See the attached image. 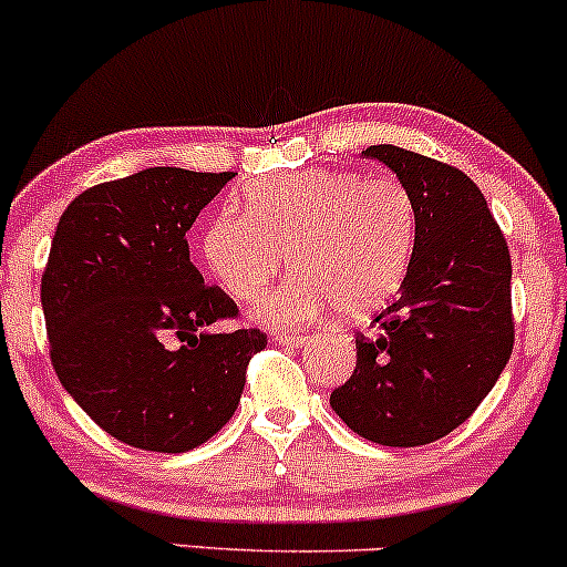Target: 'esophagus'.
I'll list each match as a JSON object with an SVG mask.
<instances>
[{
  "instance_id": "esophagus-1",
  "label": "esophagus",
  "mask_w": 567,
  "mask_h": 567,
  "mask_svg": "<svg viewBox=\"0 0 567 567\" xmlns=\"http://www.w3.org/2000/svg\"><path fill=\"white\" fill-rule=\"evenodd\" d=\"M303 333H275V341L277 343H285V347H301V343H306Z\"/></svg>"
}]
</instances>
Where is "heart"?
<instances>
[{"label": "heart", "mask_w": 567, "mask_h": 567, "mask_svg": "<svg viewBox=\"0 0 567 567\" xmlns=\"http://www.w3.org/2000/svg\"><path fill=\"white\" fill-rule=\"evenodd\" d=\"M245 216L220 210L199 234L210 277L237 301H252L285 264L288 282L258 306L271 324H301L338 306L360 317L400 288L415 245V207L392 175L357 178L298 171L245 188Z\"/></svg>", "instance_id": "heart-1"}]
</instances>
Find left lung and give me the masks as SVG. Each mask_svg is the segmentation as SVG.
Returning <instances> with one entry per match:
<instances>
[{"mask_svg": "<svg viewBox=\"0 0 567 567\" xmlns=\"http://www.w3.org/2000/svg\"><path fill=\"white\" fill-rule=\"evenodd\" d=\"M362 157L408 188L415 245L400 298L375 317L379 336L357 338V368L330 405L370 442L429 445L470 419L509 362V247L470 175L392 143Z\"/></svg>", "mask_w": 567, "mask_h": 567, "instance_id": "1", "label": "left lung"}]
</instances>
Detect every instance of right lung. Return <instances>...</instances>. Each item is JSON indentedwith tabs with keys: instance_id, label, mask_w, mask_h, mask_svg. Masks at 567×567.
Masks as SVG:
<instances>
[{
	"instance_id": "right-lung-1",
	"label": "right lung",
	"mask_w": 567,
	"mask_h": 567,
	"mask_svg": "<svg viewBox=\"0 0 567 567\" xmlns=\"http://www.w3.org/2000/svg\"><path fill=\"white\" fill-rule=\"evenodd\" d=\"M234 173L148 167L66 207L42 275L63 389L125 445L184 453L231 419L261 330L213 333L237 303L205 285L186 231Z\"/></svg>"
}]
</instances>
